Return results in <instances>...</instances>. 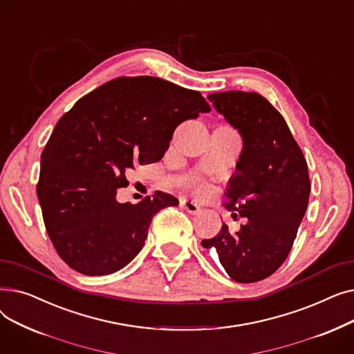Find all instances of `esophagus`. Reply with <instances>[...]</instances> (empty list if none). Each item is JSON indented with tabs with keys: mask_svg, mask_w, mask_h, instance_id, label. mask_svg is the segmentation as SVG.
<instances>
[{
	"mask_svg": "<svg viewBox=\"0 0 354 354\" xmlns=\"http://www.w3.org/2000/svg\"><path fill=\"white\" fill-rule=\"evenodd\" d=\"M180 205H182L185 209H187L189 214H198V212H201V207L198 205L196 202H194V201H191V199L182 201Z\"/></svg>",
	"mask_w": 354,
	"mask_h": 354,
	"instance_id": "34e87169",
	"label": "esophagus"
}]
</instances>
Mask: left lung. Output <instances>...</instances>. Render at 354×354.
I'll return each instance as SVG.
<instances>
[{
	"label": "left lung",
	"instance_id": "obj_1",
	"mask_svg": "<svg viewBox=\"0 0 354 354\" xmlns=\"http://www.w3.org/2000/svg\"><path fill=\"white\" fill-rule=\"evenodd\" d=\"M208 99L244 142L225 195L227 208L248 222L235 234L224 224L201 244L216 250L234 281H261L286 261L306 214L307 162L280 111L261 95L230 90Z\"/></svg>",
	"mask_w": 354,
	"mask_h": 354
}]
</instances>
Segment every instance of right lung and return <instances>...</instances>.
<instances>
[{"label": "right lung", "mask_w": 354, "mask_h": 354, "mask_svg": "<svg viewBox=\"0 0 354 354\" xmlns=\"http://www.w3.org/2000/svg\"><path fill=\"white\" fill-rule=\"evenodd\" d=\"M211 110L196 90L159 77L110 80L57 122L37 183L44 225L63 261L86 275L127 266L143 248L152 218L179 201L160 191L119 203L136 165L162 159L175 129Z\"/></svg>", "instance_id": "1"}]
</instances>
